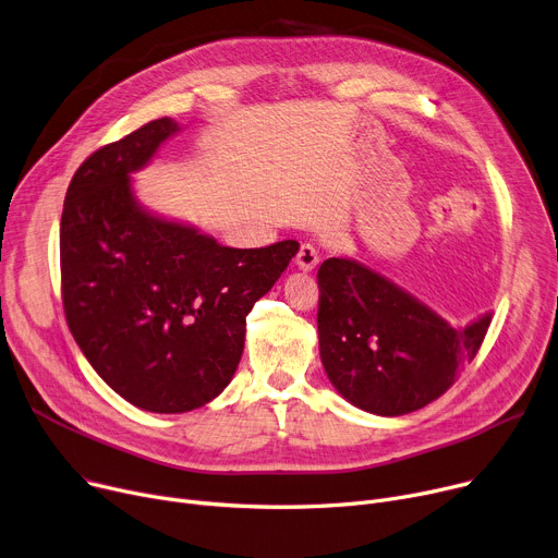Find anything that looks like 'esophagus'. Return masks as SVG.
<instances>
[{"label": "esophagus", "mask_w": 558, "mask_h": 558, "mask_svg": "<svg viewBox=\"0 0 558 558\" xmlns=\"http://www.w3.org/2000/svg\"><path fill=\"white\" fill-rule=\"evenodd\" d=\"M295 265L303 271H312L318 265V251L314 244H301L299 255H295Z\"/></svg>", "instance_id": "obj_1"}]
</instances>
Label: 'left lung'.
I'll return each mask as SVG.
<instances>
[{"instance_id": "1", "label": "left lung", "mask_w": 558, "mask_h": 558, "mask_svg": "<svg viewBox=\"0 0 558 558\" xmlns=\"http://www.w3.org/2000/svg\"><path fill=\"white\" fill-rule=\"evenodd\" d=\"M325 373L361 411L397 417L447 392L485 341L492 314L453 327L384 276L345 257L318 269Z\"/></svg>"}]
</instances>
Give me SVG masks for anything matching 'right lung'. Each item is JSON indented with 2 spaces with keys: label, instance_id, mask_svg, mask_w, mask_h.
<instances>
[{
  "label": "right lung",
  "instance_id": "obj_1",
  "mask_svg": "<svg viewBox=\"0 0 558 558\" xmlns=\"http://www.w3.org/2000/svg\"><path fill=\"white\" fill-rule=\"evenodd\" d=\"M179 125L157 119L73 174L60 219L66 325L100 379L150 413H189L235 375L246 314L299 242L231 248L138 206L130 174Z\"/></svg>",
  "mask_w": 558,
  "mask_h": 558
}]
</instances>
